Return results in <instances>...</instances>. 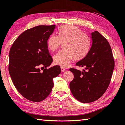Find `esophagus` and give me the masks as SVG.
<instances>
[{
	"label": "esophagus",
	"mask_w": 125,
	"mask_h": 125,
	"mask_svg": "<svg viewBox=\"0 0 125 125\" xmlns=\"http://www.w3.org/2000/svg\"><path fill=\"white\" fill-rule=\"evenodd\" d=\"M61 72H64L66 70L64 69V68H63V67H61Z\"/></svg>",
	"instance_id": "34e87169"
}]
</instances>
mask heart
I'll return each mask as SVG.
<instances>
[{
  "instance_id": "obj_1",
  "label": "heart",
  "mask_w": 125,
  "mask_h": 125,
  "mask_svg": "<svg viewBox=\"0 0 125 125\" xmlns=\"http://www.w3.org/2000/svg\"><path fill=\"white\" fill-rule=\"evenodd\" d=\"M64 43V49L53 56V62L62 67L69 65L75 58L81 60L87 55L90 47V39L77 26L63 25L58 29V36L51 34L46 42L48 48L54 51Z\"/></svg>"
}]
</instances>
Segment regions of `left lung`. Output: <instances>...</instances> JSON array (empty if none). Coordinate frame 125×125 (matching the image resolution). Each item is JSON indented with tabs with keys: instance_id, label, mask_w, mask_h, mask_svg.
I'll use <instances>...</instances> for the list:
<instances>
[{
	"instance_id": "left-lung-1",
	"label": "left lung",
	"mask_w": 125,
	"mask_h": 125,
	"mask_svg": "<svg viewBox=\"0 0 125 125\" xmlns=\"http://www.w3.org/2000/svg\"><path fill=\"white\" fill-rule=\"evenodd\" d=\"M92 45L87 55L76 63L85 67L83 72L70 68L74 75L70 83L73 96L82 103L99 99L108 88L114 68V60L109 43L98 31L91 33Z\"/></svg>"
}]
</instances>
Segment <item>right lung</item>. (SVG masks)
<instances>
[{"instance_id": "right-lung-1", "label": "right lung", "mask_w": 125, "mask_h": 125, "mask_svg": "<svg viewBox=\"0 0 125 125\" xmlns=\"http://www.w3.org/2000/svg\"><path fill=\"white\" fill-rule=\"evenodd\" d=\"M55 25H39L23 32L9 52V71L12 82L22 96L40 102L46 98L53 86V79L61 73L58 65L46 69L52 62L46 44ZM45 67L41 71L39 67Z\"/></svg>"}]
</instances>
